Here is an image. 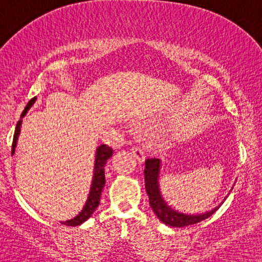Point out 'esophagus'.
<instances>
[{
    "label": "esophagus",
    "instance_id": "1",
    "mask_svg": "<svg viewBox=\"0 0 262 262\" xmlns=\"http://www.w3.org/2000/svg\"><path fill=\"white\" fill-rule=\"evenodd\" d=\"M130 150H132V152H133V155L135 156V159H137V160L141 164V162L144 161V159H145V154H144L143 149L138 148V146H133Z\"/></svg>",
    "mask_w": 262,
    "mask_h": 262
}]
</instances>
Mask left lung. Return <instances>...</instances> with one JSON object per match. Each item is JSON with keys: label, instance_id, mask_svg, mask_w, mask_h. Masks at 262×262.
Segmentation results:
<instances>
[{"label": "left lung", "instance_id": "8db88e82", "mask_svg": "<svg viewBox=\"0 0 262 262\" xmlns=\"http://www.w3.org/2000/svg\"><path fill=\"white\" fill-rule=\"evenodd\" d=\"M160 167L161 161L159 159H148L145 161L144 179H145V189L149 196L150 207H151L155 214L158 215V218L164 224L169 225V227L182 228L187 227V225L200 223V222L210 217L221 207V204H219L218 207L209 210V212L201 213V214H186V213L173 209L172 207H170L167 204V202L164 200V197L161 194L160 185H159Z\"/></svg>", "mask_w": 262, "mask_h": 262}]
</instances>
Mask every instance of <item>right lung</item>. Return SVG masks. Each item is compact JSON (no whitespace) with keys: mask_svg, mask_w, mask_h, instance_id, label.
<instances>
[{"mask_svg":"<svg viewBox=\"0 0 262 262\" xmlns=\"http://www.w3.org/2000/svg\"><path fill=\"white\" fill-rule=\"evenodd\" d=\"M37 98H32L31 101L28 102L25 111H23L22 116H20V121H18L16 125V130H14L13 135V144H12V155L14 154V150H16L17 146V140L18 137H19L20 133V125H22V118L26 116L27 112L31 110V107L34 104V102ZM113 154V149L111 146L106 145V144H102V145L97 146L96 149V155H95V167H93V177H92V183L91 187H90L89 197H87V201L83 206V208L76 217L73 219H69V221L61 222V224L68 225V227H76V225L82 224L83 222H86L91 215L93 214L96 208L100 204L101 200V193L102 189L104 187V183H106V177H104V166H106V162L108 159L111 158Z\"/></svg>","mask_w":262,"mask_h":262,"instance_id":"right-lung-1","label":"right lung"}]
</instances>
